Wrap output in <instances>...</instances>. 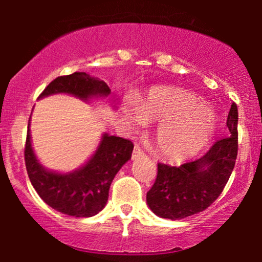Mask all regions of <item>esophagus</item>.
I'll use <instances>...</instances> for the list:
<instances>
[{"instance_id":"1","label":"esophagus","mask_w":262,"mask_h":262,"mask_svg":"<svg viewBox=\"0 0 262 262\" xmlns=\"http://www.w3.org/2000/svg\"><path fill=\"white\" fill-rule=\"evenodd\" d=\"M145 156V152L141 150V148L139 145H135L133 149V154H132V159L135 160V159H139V158H144Z\"/></svg>"}]
</instances>
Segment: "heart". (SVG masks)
Returning a JSON list of instances; mask_svg holds the SVG:
<instances>
[{"instance_id":"1","label":"heart","mask_w":262,"mask_h":262,"mask_svg":"<svg viewBox=\"0 0 262 262\" xmlns=\"http://www.w3.org/2000/svg\"><path fill=\"white\" fill-rule=\"evenodd\" d=\"M124 117L134 125L154 124V140L159 154L170 160H185L207 145L214 118L193 93L171 87H155L132 107Z\"/></svg>"}]
</instances>
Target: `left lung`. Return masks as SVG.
<instances>
[{
	"instance_id": "1",
	"label": "left lung",
	"mask_w": 262,
	"mask_h": 262,
	"mask_svg": "<svg viewBox=\"0 0 262 262\" xmlns=\"http://www.w3.org/2000/svg\"><path fill=\"white\" fill-rule=\"evenodd\" d=\"M228 137L217 140L202 158L181 166L158 162V173L146 193L156 215L182 219L202 212L221 196L235 166L237 155V106L233 103L227 119Z\"/></svg>"
}]
</instances>
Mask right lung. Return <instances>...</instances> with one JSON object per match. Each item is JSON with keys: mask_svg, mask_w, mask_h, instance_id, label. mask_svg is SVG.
I'll use <instances>...</instances> for the list:
<instances>
[{"mask_svg": "<svg viewBox=\"0 0 262 262\" xmlns=\"http://www.w3.org/2000/svg\"><path fill=\"white\" fill-rule=\"evenodd\" d=\"M60 92L87 100L91 96H108L111 90L104 81L86 73H74L53 80L39 98ZM133 148L129 139L104 134L95 155L82 169L61 175L50 172L39 164L32 149L28 127L25 144L26 169L33 187L48 206L74 217H92L106 206L111 183L132 158Z\"/></svg>", "mask_w": 262, "mask_h": 262, "instance_id": "obj_1", "label": "right lung"}]
</instances>
